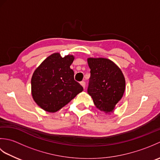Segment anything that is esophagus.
Masks as SVG:
<instances>
[{"mask_svg":"<svg viewBox=\"0 0 160 160\" xmlns=\"http://www.w3.org/2000/svg\"><path fill=\"white\" fill-rule=\"evenodd\" d=\"M80 84L82 85V87L84 89V87H85V82H84V81H82V82H80Z\"/></svg>","mask_w":160,"mask_h":160,"instance_id":"1","label":"esophagus"}]
</instances>
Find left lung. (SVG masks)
I'll return each instance as SVG.
<instances>
[{"label": "left lung", "instance_id": "8db88e82", "mask_svg": "<svg viewBox=\"0 0 160 160\" xmlns=\"http://www.w3.org/2000/svg\"><path fill=\"white\" fill-rule=\"evenodd\" d=\"M91 76L87 92L97 108L107 114L113 113L123 96L125 78L113 61L104 58H89Z\"/></svg>", "mask_w": 160, "mask_h": 160}]
</instances>
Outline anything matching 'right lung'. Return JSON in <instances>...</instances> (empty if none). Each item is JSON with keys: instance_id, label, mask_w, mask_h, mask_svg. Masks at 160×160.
<instances>
[{"instance_id": "add662e5", "label": "right lung", "mask_w": 160, "mask_h": 160, "mask_svg": "<svg viewBox=\"0 0 160 160\" xmlns=\"http://www.w3.org/2000/svg\"><path fill=\"white\" fill-rule=\"evenodd\" d=\"M75 57L59 53L48 56L33 72L31 84L33 100L45 111L55 113L83 91L74 80L70 66Z\"/></svg>"}]
</instances>
